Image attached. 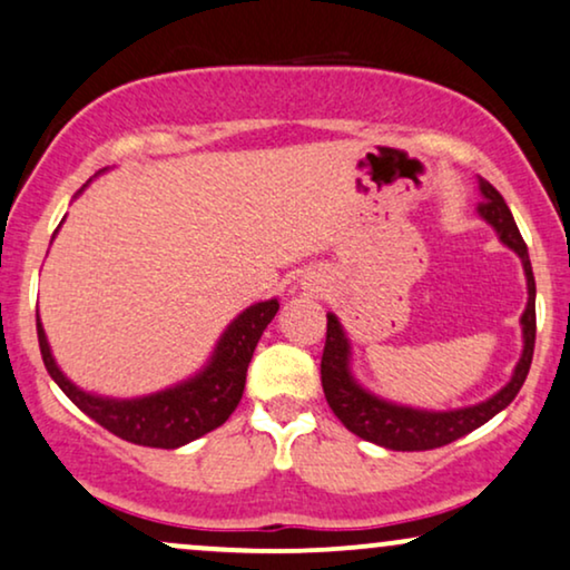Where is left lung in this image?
I'll use <instances>...</instances> for the list:
<instances>
[{"label": "left lung", "instance_id": "1", "mask_svg": "<svg viewBox=\"0 0 570 570\" xmlns=\"http://www.w3.org/2000/svg\"><path fill=\"white\" fill-rule=\"evenodd\" d=\"M479 189L484 202L479 205V215L489 226L494 228L500 242L505 244L521 257L525 286H529V302L521 315L523 326V352L518 360L513 376L494 397H489L479 405L458 407V410H415L405 405H394L376 397V394L365 392L357 384L350 371V342L344 336L342 323L336 321L334 313H328L326 323V347L321 357V384L326 394L328 407L334 410L338 421L347 426L352 434H357L365 442L381 444L386 450L397 452H417V450H434L444 446L455 439L471 434L473 429L484 426L489 417H494L500 410H505L515 394L521 392L525 376H529L531 357H534V338H537V284L534 273H531L529 249L521 232H518L513 213L502 199V194L492 184L479 178Z\"/></svg>", "mask_w": 570, "mask_h": 570}]
</instances>
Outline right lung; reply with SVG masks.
<instances>
[{"label":"right lung","instance_id":"right-lung-1","mask_svg":"<svg viewBox=\"0 0 570 570\" xmlns=\"http://www.w3.org/2000/svg\"><path fill=\"white\" fill-rule=\"evenodd\" d=\"M276 313L278 299L257 302L247 307L242 315H236L232 326L223 331L210 363L197 376L139 400L97 397V394L78 389L57 368L39 318H36V331H39V347L49 376L78 410H83L91 421L126 442L176 450V446L189 444L228 421L244 394L252 352Z\"/></svg>","mask_w":570,"mask_h":570}]
</instances>
